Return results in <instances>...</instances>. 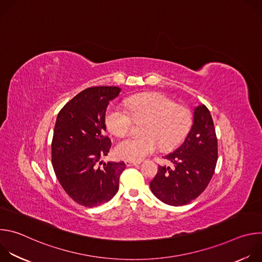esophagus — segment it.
Returning a JSON list of instances; mask_svg holds the SVG:
<instances>
[{
    "instance_id": "1",
    "label": "esophagus",
    "mask_w": 262,
    "mask_h": 262,
    "mask_svg": "<svg viewBox=\"0 0 262 262\" xmlns=\"http://www.w3.org/2000/svg\"><path fill=\"white\" fill-rule=\"evenodd\" d=\"M140 164H141V162H139V161H125V165H126L127 167L138 166V165H140Z\"/></svg>"
}]
</instances>
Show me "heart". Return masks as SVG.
Returning <instances> with one entry per match:
<instances>
[{"label": "heart", "instance_id": "1", "mask_svg": "<svg viewBox=\"0 0 262 262\" xmlns=\"http://www.w3.org/2000/svg\"><path fill=\"white\" fill-rule=\"evenodd\" d=\"M124 105L112 103L105 112L107 129L117 137L128 133L135 120L147 119L142 137H128L115 148L116 156L127 161H141L161 147L178 145L193 125L192 112L184 105L175 104L168 96L158 93H143L125 99Z\"/></svg>", "mask_w": 262, "mask_h": 262}]
</instances>
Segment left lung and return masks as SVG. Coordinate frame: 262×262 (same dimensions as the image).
<instances>
[{
	"mask_svg": "<svg viewBox=\"0 0 262 262\" xmlns=\"http://www.w3.org/2000/svg\"><path fill=\"white\" fill-rule=\"evenodd\" d=\"M173 167L159 166L150 181L154 195L166 204L181 206L196 199L208 185L217 161V139L209 110H194V122L184 142L164 157Z\"/></svg>",
	"mask_w": 262,
	"mask_h": 262,
	"instance_id": "obj_1",
	"label": "left lung"
}]
</instances>
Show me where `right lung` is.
Instances as JSON below:
<instances>
[{
	"label": "right lung",
	"mask_w": 262,
	"mask_h": 262,
	"mask_svg": "<svg viewBox=\"0 0 262 262\" xmlns=\"http://www.w3.org/2000/svg\"><path fill=\"white\" fill-rule=\"evenodd\" d=\"M118 87H90L69 100L57 116L52 141V164L67 195L77 203L94 207L113 198L119 188L124 162L103 163L111 140L104 116Z\"/></svg>",
	"instance_id": "obj_1"
}]
</instances>
